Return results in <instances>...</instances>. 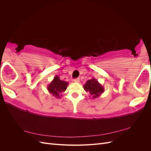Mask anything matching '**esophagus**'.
<instances>
[{
  "label": "esophagus",
  "mask_w": 151,
  "mask_h": 151,
  "mask_svg": "<svg viewBox=\"0 0 151 151\" xmlns=\"http://www.w3.org/2000/svg\"><path fill=\"white\" fill-rule=\"evenodd\" d=\"M79 81H80V79H79V78H77V79H75L74 80V83H79Z\"/></svg>",
  "instance_id": "1"
}]
</instances>
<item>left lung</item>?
<instances>
[{
	"label": "left lung",
	"mask_w": 151,
	"mask_h": 151,
	"mask_svg": "<svg viewBox=\"0 0 151 151\" xmlns=\"http://www.w3.org/2000/svg\"><path fill=\"white\" fill-rule=\"evenodd\" d=\"M84 90L89 93L92 99L99 97L104 91V87L94 77L91 80H88L83 86Z\"/></svg>",
	"instance_id": "1"
}]
</instances>
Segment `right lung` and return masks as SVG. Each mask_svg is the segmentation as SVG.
<instances>
[{"instance_id":"add662e5","label":"right lung","mask_w":151,"mask_h":151,"mask_svg":"<svg viewBox=\"0 0 151 151\" xmlns=\"http://www.w3.org/2000/svg\"><path fill=\"white\" fill-rule=\"evenodd\" d=\"M68 84V82L62 81L58 76H55L53 81L48 84L47 89L48 92L53 95V96L57 98H60L62 93L65 92Z\"/></svg>"}]
</instances>
